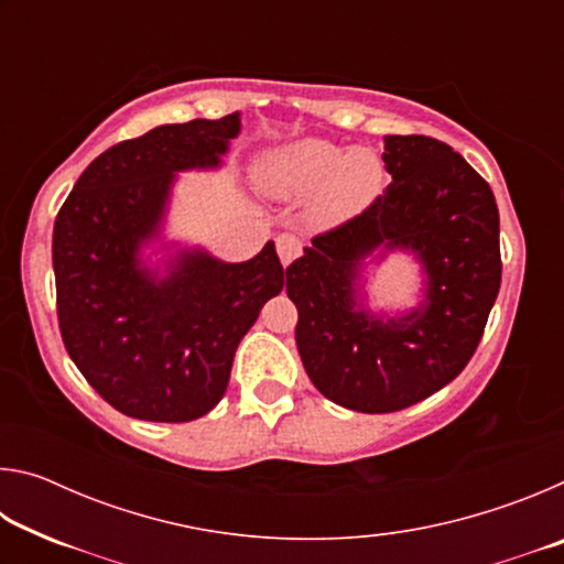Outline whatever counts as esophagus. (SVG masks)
<instances>
[{
	"instance_id": "obj_1",
	"label": "esophagus",
	"mask_w": 564,
	"mask_h": 564,
	"mask_svg": "<svg viewBox=\"0 0 564 564\" xmlns=\"http://www.w3.org/2000/svg\"><path fill=\"white\" fill-rule=\"evenodd\" d=\"M275 251L281 256V263L289 265L301 253V238H295L293 234H281L275 238Z\"/></svg>"
}]
</instances>
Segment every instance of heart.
Here are the masks:
<instances>
[{"label": "heart", "instance_id": "obj_1", "mask_svg": "<svg viewBox=\"0 0 564 564\" xmlns=\"http://www.w3.org/2000/svg\"><path fill=\"white\" fill-rule=\"evenodd\" d=\"M261 184L275 198L316 191L313 218L333 224L373 202L383 184V164L370 149L346 151L326 139H303L263 161Z\"/></svg>", "mask_w": 564, "mask_h": 564}]
</instances>
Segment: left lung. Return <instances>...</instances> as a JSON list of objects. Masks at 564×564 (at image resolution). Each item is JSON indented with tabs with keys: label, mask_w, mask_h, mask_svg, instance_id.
<instances>
[{
	"label": "left lung",
	"mask_w": 564,
	"mask_h": 564,
	"mask_svg": "<svg viewBox=\"0 0 564 564\" xmlns=\"http://www.w3.org/2000/svg\"><path fill=\"white\" fill-rule=\"evenodd\" d=\"M388 188L366 212L313 236L285 269L299 308L295 346L323 395L358 413H395L463 373L498 299L500 214L492 188L447 144L386 137ZM410 250L429 275L424 303L388 319L357 301L370 252Z\"/></svg>",
	"instance_id": "8db88e82"
}]
</instances>
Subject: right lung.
<instances>
[{
  "label": "right lung",
  "instance_id": "right-lung-1",
  "mask_svg": "<svg viewBox=\"0 0 564 564\" xmlns=\"http://www.w3.org/2000/svg\"><path fill=\"white\" fill-rule=\"evenodd\" d=\"M238 113L166 123L104 151L54 221L56 316L66 352L119 413L188 423L224 398L234 356L285 271L273 241L243 263L178 251L159 279L141 248L159 236L176 171L216 169Z\"/></svg>",
  "mask_w": 564,
  "mask_h": 564
}]
</instances>
